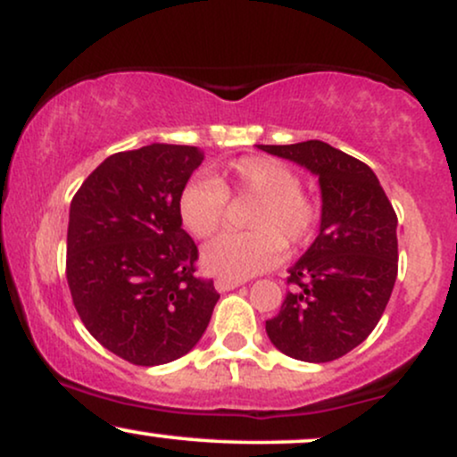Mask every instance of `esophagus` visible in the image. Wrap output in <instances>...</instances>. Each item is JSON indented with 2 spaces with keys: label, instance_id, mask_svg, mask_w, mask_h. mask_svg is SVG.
<instances>
[{
  "label": "esophagus",
  "instance_id": "34e87169",
  "mask_svg": "<svg viewBox=\"0 0 457 457\" xmlns=\"http://www.w3.org/2000/svg\"><path fill=\"white\" fill-rule=\"evenodd\" d=\"M240 281H229V278H217V281H214V289L219 291V294H225V291H232V289H236V287H240Z\"/></svg>",
  "mask_w": 457,
  "mask_h": 457
}]
</instances>
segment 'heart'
I'll return each mask as SVG.
<instances>
[{"mask_svg": "<svg viewBox=\"0 0 457 457\" xmlns=\"http://www.w3.org/2000/svg\"><path fill=\"white\" fill-rule=\"evenodd\" d=\"M228 197L257 200L246 217L249 234H223L202 251V268L214 277L245 281L281 260L285 244L309 243L317 229L319 206L302 191L295 170L270 157H243L219 170L214 179H195L179 197L180 221L197 238L221 228Z\"/></svg>", "mask_w": 457, "mask_h": 457, "instance_id": "1", "label": "heart"}]
</instances>
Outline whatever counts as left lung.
Instances as JSON below:
<instances>
[{"label":"left lung","mask_w":457,"mask_h":457,"mask_svg":"<svg viewBox=\"0 0 457 457\" xmlns=\"http://www.w3.org/2000/svg\"><path fill=\"white\" fill-rule=\"evenodd\" d=\"M257 148L306 168L321 189L319 234L287 270L294 289L266 321L268 338L294 360H338L386 311L398 274V217L377 174L326 142Z\"/></svg>","instance_id":"8db88e82"}]
</instances>
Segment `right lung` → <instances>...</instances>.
<instances>
[{"label": "right lung", "instance_id": "right-lung-1", "mask_svg": "<svg viewBox=\"0 0 457 457\" xmlns=\"http://www.w3.org/2000/svg\"><path fill=\"white\" fill-rule=\"evenodd\" d=\"M197 146L114 153L70 204L68 285L91 337L136 366H159L195 347L219 294L195 277L197 246L179 197L200 166Z\"/></svg>", "mask_w": 457, "mask_h": 457}]
</instances>
